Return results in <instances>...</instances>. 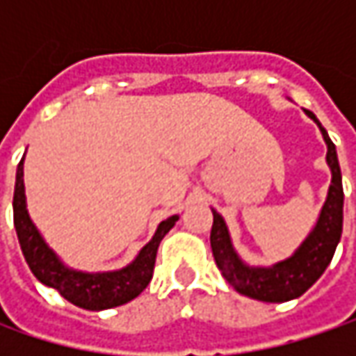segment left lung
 Masks as SVG:
<instances>
[{
	"instance_id": "obj_1",
	"label": "left lung",
	"mask_w": 356,
	"mask_h": 356,
	"mask_svg": "<svg viewBox=\"0 0 356 356\" xmlns=\"http://www.w3.org/2000/svg\"><path fill=\"white\" fill-rule=\"evenodd\" d=\"M305 113L321 129L323 138L327 143V162L333 172V180L317 226L305 239V243L295 252L293 257L269 269H250L248 266H243L232 248L229 234L222 216L212 210L213 226L210 243H212L216 266L220 267L222 275L236 291L257 301L283 303L295 297H301L321 277L323 271L331 264L337 243L343 234V182H341V168L337 160L335 144L329 138L327 130L323 129L317 117L311 111Z\"/></svg>"
}]
</instances>
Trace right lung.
I'll return each mask as SVG.
<instances>
[{"mask_svg": "<svg viewBox=\"0 0 356 356\" xmlns=\"http://www.w3.org/2000/svg\"><path fill=\"white\" fill-rule=\"evenodd\" d=\"M176 216L164 220L158 226L152 241H148L134 259V264L111 273H81L71 271L55 257V253L47 248L41 239L39 232L29 220L25 208V192H23V158L17 164V178H15V194H13V224L21 243V252L33 275L43 285L57 289L59 293L71 301L73 305L89 311L118 307L129 303L130 299L138 297L152 280L156 252L162 238L170 232L176 224Z\"/></svg>", "mask_w": 356, "mask_h": 356, "instance_id": "add662e5", "label": "right lung"}]
</instances>
